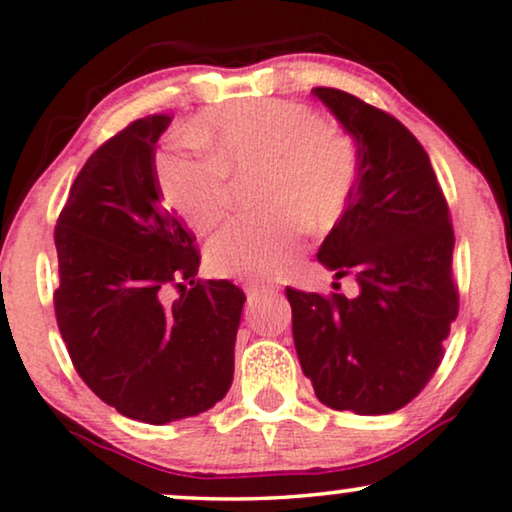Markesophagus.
Here are the masks:
<instances>
[{"label":"esophagus","instance_id":"34e87169","mask_svg":"<svg viewBox=\"0 0 512 512\" xmlns=\"http://www.w3.org/2000/svg\"><path fill=\"white\" fill-rule=\"evenodd\" d=\"M277 292L275 287H266V285H251L249 289H246V296H249V301H258L261 296H273Z\"/></svg>","mask_w":512,"mask_h":512}]
</instances>
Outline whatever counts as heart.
Here are the masks:
<instances>
[{
    "instance_id": "obj_1",
    "label": "heart",
    "mask_w": 512,
    "mask_h": 512,
    "mask_svg": "<svg viewBox=\"0 0 512 512\" xmlns=\"http://www.w3.org/2000/svg\"><path fill=\"white\" fill-rule=\"evenodd\" d=\"M208 156L166 154L159 189L166 204L197 232L211 230L232 201V185L258 175L254 199L263 216L235 220L208 242L216 275L273 280L301 254V216L327 225L339 216L356 178V151L311 109L280 99L225 106L194 128Z\"/></svg>"
}]
</instances>
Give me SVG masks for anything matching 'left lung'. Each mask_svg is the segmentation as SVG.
I'll return each instance as SVG.
<instances>
[{
    "label": "left lung",
    "instance_id": "obj_1",
    "mask_svg": "<svg viewBox=\"0 0 512 512\" xmlns=\"http://www.w3.org/2000/svg\"><path fill=\"white\" fill-rule=\"evenodd\" d=\"M313 94L356 142V185L318 261L356 277L358 296L287 287L296 356L325 406L394 413L437 370L458 315L449 206L406 125L349 92Z\"/></svg>",
    "mask_w": 512,
    "mask_h": 512
}]
</instances>
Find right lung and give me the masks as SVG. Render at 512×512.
Returning a JSON list of instances; mask_svg holds the SVG:
<instances>
[{"mask_svg":"<svg viewBox=\"0 0 512 512\" xmlns=\"http://www.w3.org/2000/svg\"><path fill=\"white\" fill-rule=\"evenodd\" d=\"M168 125L154 113L94 151L54 232L56 323L75 370L147 425L194 418L227 394L246 301L227 280L201 285L197 237L161 204L154 159ZM170 284L183 294L166 305Z\"/></svg>","mask_w":512,"mask_h":512,"instance_id":"1","label":"right lung"}]
</instances>
